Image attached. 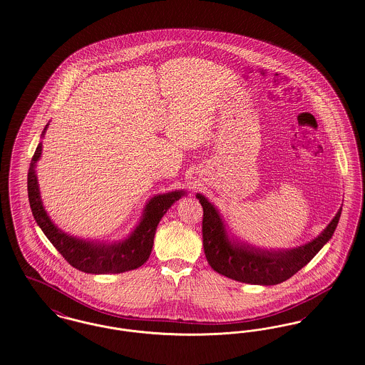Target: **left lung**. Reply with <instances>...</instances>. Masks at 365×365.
<instances>
[{"mask_svg":"<svg viewBox=\"0 0 365 365\" xmlns=\"http://www.w3.org/2000/svg\"><path fill=\"white\" fill-rule=\"evenodd\" d=\"M196 197L203 207V249L209 265L233 280L261 286L283 283L304 268L332 237L342 212L341 207L326 230L307 245L284 251H268L230 240L218 211L200 193Z\"/></svg>","mask_w":365,"mask_h":365,"instance_id":"left-lung-1","label":"left lung"}]
</instances>
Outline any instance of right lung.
Here are the masks:
<instances>
[{
	"label": "right lung",
	"mask_w": 365,
	"mask_h": 365,
	"mask_svg": "<svg viewBox=\"0 0 365 365\" xmlns=\"http://www.w3.org/2000/svg\"><path fill=\"white\" fill-rule=\"evenodd\" d=\"M45 130L46 128L43 129L42 135ZM41 151L42 143H39L33 155L27 174L29 202L39 228L63 255V258L71 267L92 274L122 273L141 267L150 258L153 251L155 232L160 218L170 209L175 200L184 196V191L168 192L154 196L145 206L143 218L133 233L120 243L103 245L81 240L58 230L42 206L36 174V163L41 156Z\"/></svg>",
	"instance_id": "right-lung-1"
}]
</instances>
